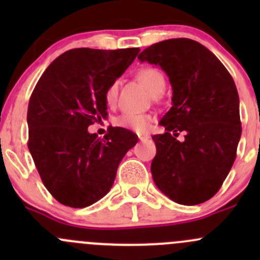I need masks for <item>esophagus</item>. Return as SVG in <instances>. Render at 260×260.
Listing matches in <instances>:
<instances>
[{
	"mask_svg": "<svg viewBox=\"0 0 260 260\" xmlns=\"http://www.w3.org/2000/svg\"><path fill=\"white\" fill-rule=\"evenodd\" d=\"M138 138H140L141 142H143V141L148 140L149 135H147V133H138Z\"/></svg>",
	"mask_w": 260,
	"mask_h": 260,
	"instance_id": "esophagus-1",
	"label": "esophagus"
}]
</instances>
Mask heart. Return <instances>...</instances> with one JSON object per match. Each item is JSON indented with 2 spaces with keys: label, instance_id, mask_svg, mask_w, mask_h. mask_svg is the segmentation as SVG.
I'll return each mask as SVG.
<instances>
[{
  "label": "heart",
  "instance_id": "1",
  "mask_svg": "<svg viewBox=\"0 0 260 260\" xmlns=\"http://www.w3.org/2000/svg\"><path fill=\"white\" fill-rule=\"evenodd\" d=\"M136 78L140 83H142L146 86L147 90L152 94V95L157 96L164 91L165 89V77L158 69L151 67L141 68L136 73ZM118 96V81H112L106 89L104 93V99L106 103L109 107H113L117 102ZM152 118L151 114L146 113H133V112H125V113L120 114L119 117L115 118V124L119 127L125 128V129L135 131L137 133L147 132L151 125Z\"/></svg>",
  "mask_w": 260,
  "mask_h": 260
}]
</instances>
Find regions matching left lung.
<instances>
[{
    "mask_svg": "<svg viewBox=\"0 0 260 260\" xmlns=\"http://www.w3.org/2000/svg\"><path fill=\"white\" fill-rule=\"evenodd\" d=\"M138 59L161 67L172 86V107L159 120L166 132L152 137L154 183L181 205L205 203L226 179L242 136L234 80L210 50L190 39L153 44ZM180 132L183 141L176 138Z\"/></svg>",
    "mask_w": 260,
    "mask_h": 260,
    "instance_id": "left-lung-1",
    "label": "left lung"
}]
</instances>
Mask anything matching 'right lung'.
Here are the masks:
<instances>
[{"label": "right lung", "mask_w": 260, "mask_h": 260, "mask_svg": "<svg viewBox=\"0 0 260 260\" xmlns=\"http://www.w3.org/2000/svg\"><path fill=\"white\" fill-rule=\"evenodd\" d=\"M138 52L69 50L49 65L31 94L28 149L45 187L62 205L86 208L104 198L122 158L138 142L125 128H112L103 140L88 132L107 118L106 89Z\"/></svg>", "instance_id": "add662e5"}]
</instances>
